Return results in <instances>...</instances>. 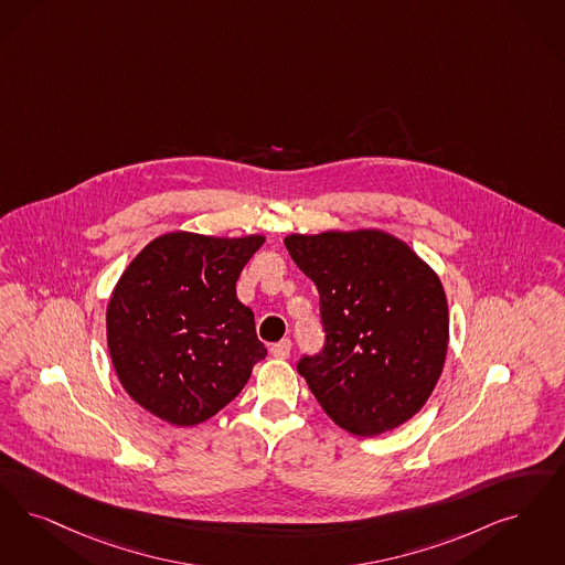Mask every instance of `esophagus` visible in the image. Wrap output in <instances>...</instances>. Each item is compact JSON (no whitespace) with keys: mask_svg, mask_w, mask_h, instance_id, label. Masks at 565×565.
Returning <instances> with one entry per match:
<instances>
[{"mask_svg":"<svg viewBox=\"0 0 565 565\" xmlns=\"http://www.w3.org/2000/svg\"><path fill=\"white\" fill-rule=\"evenodd\" d=\"M290 351H292V342L288 339L279 340V342H275L271 347V355L277 358V360H288Z\"/></svg>","mask_w":565,"mask_h":565,"instance_id":"1","label":"esophagus"}]
</instances>
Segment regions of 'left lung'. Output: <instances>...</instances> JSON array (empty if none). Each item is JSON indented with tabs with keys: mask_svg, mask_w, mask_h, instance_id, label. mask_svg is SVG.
I'll list each match as a JSON object with an SVG mask.
<instances>
[{
	"mask_svg": "<svg viewBox=\"0 0 565 565\" xmlns=\"http://www.w3.org/2000/svg\"><path fill=\"white\" fill-rule=\"evenodd\" d=\"M284 244L319 290L326 330L323 353L298 374L340 429H397L427 404L446 363L450 313L437 273L381 228L290 233Z\"/></svg>",
	"mask_w": 565,
	"mask_h": 565,
	"instance_id": "obj_1",
	"label": "left lung"
}]
</instances>
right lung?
I'll use <instances>...</instances> for the list:
<instances>
[{
	"label": "right lung",
	"instance_id": "obj_1",
	"mask_svg": "<svg viewBox=\"0 0 565 565\" xmlns=\"http://www.w3.org/2000/svg\"><path fill=\"white\" fill-rule=\"evenodd\" d=\"M265 235L172 231L121 273L107 305V347L126 393L174 427L233 402L267 349L235 284Z\"/></svg>",
	"mask_w": 565,
	"mask_h": 565
}]
</instances>
